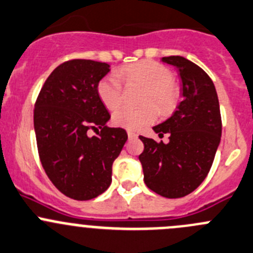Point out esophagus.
<instances>
[{
    "mask_svg": "<svg viewBox=\"0 0 253 253\" xmlns=\"http://www.w3.org/2000/svg\"><path fill=\"white\" fill-rule=\"evenodd\" d=\"M126 133H128V138H129V139H135V138H138V134L134 133V131L128 130V131H126Z\"/></svg>",
    "mask_w": 253,
    "mask_h": 253,
    "instance_id": "esophagus-1",
    "label": "esophagus"
}]
</instances>
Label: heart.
<instances>
[{
    "mask_svg": "<svg viewBox=\"0 0 253 253\" xmlns=\"http://www.w3.org/2000/svg\"><path fill=\"white\" fill-rule=\"evenodd\" d=\"M117 76L125 85H140L146 89L141 98L144 105L115 110L113 122L118 126L136 130L155 122L158 110L161 114H169L176 107L179 92L174 84V74L168 67L154 61H141L122 67L117 71ZM97 94L107 109H117L123 100L122 83L115 77H104L98 82Z\"/></svg>",
    "mask_w": 253,
    "mask_h": 253,
    "instance_id": "1",
    "label": "heart"
}]
</instances>
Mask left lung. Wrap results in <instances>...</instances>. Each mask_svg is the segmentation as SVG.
<instances>
[{"label":"left lung","instance_id":"left-lung-1","mask_svg":"<svg viewBox=\"0 0 253 253\" xmlns=\"http://www.w3.org/2000/svg\"><path fill=\"white\" fill-rule=\"evenodd\" d=\"M179 72L182 98L174 114L154 126L169 143L139 136V155L146 186L156 194L177 199L194 191L208 176L221 140L220 104L210 77L197 64L180 56L161 58Z\"/></svg>","mask_w":253,"mask_h":253}]
</instances>
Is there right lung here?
Here are the masks:
<instances>
[{
  "mask_svg": "<svg viewBox=\"0 0 253 253\" xmlns=\"http://www.w3.org/2000/svg\"><path fill=\"white\" fill-rule=\"evenodd\" d=\"M109 64L72 59L50 73L33 112L38 154L53 185L74 200L99 196L112 182V167L128 134L108 128L110 114L97 94ZM101 129L98 137L89 130Z\"/></svg>",
  "mask_w": 253,
  "mask_h": 253,
  "instance_id": "add662e5",
  "label": "right lung"
}]
</instances>
